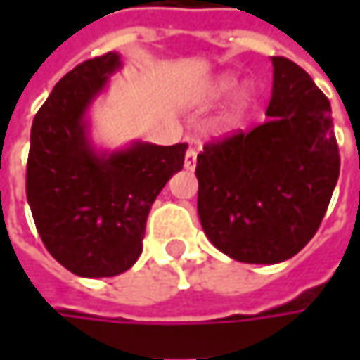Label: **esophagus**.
Wrapping results in <instances>:
<instances>
[{"label": "esophagus", "mask_w": 360, "mask_h": 360, "mask_svg": "<svg viewBox=\"0 0 360 360\" xmlns=\"http://www.w3.org/2000/svg\"><path fill=\"white\" fill-rule=\"evenodd\" d=\"M184 168L186 170H194L196 168V152L194 150H188L186 156H184Z\"/></svg>", "instance_id": "1"}]
</instances>
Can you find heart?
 <instances>
[{"label": "heart", "instance_id": "1", "mask_svg": "<svg viewBox=\"0 0 360 360\" xmlns=\"http://www.w3.org/2000/svg\"><path fill=\"white\" fill-rule=\"evenodd\" d=\"M238 82L234 76H220L216 77L214 82H210L204 90V98L206 100H220V98H226L232 91L236 90ZM246 108H248V98L246 94H238L236 100L232 102L229 110L220 116V120L216 122V131L218 134H229L234 131L242 122H244V114H246Z\"/></svg>", "mask_w": 360, "mask_h": 360}]
</instances>
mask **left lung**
<instances>
[{
    "label": "left lung",
    "instance_id": "obj_1",
    "mask_svg": "<svg viewBox=\"0 0 360 360\" xmlns=\"http://www.w3.org/2000/svg\"><path fill=\"white\" fill-rule=\"evenodd\" d=\"M269 120L198 154V216L220 252L248 264H276L319 230L340 156L330 102L295 62L274 56Z\"/></svg>",
    "mask_w": 360,
    "mask_h": 360
}]
</instances>
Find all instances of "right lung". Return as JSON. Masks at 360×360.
<instances>
[{
	"label": "right lung",
	"mask_w": 360,
	"mask_h": 360,
	"mask_svg": "<svg viewBox=\"0 0 360 360\" xmlns=\"http://www.w3.org/2000/svg\"><path fill=\"white\" fill-rule=\"evenodd\" d=\"M122 68L116 51L76 65L32 124L25 194L41 240L84 278L116 276L142 255L150 208L184 166L188 144H91L88 110Z\"/></svg>",
	"instance_id": "right-lung-1"
}]
</instances>
